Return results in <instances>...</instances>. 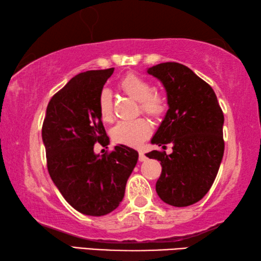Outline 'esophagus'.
<instances>
[{"instance_id":"1","label":"esophagus","mask_w":261,"mask_h":261,"mask_svg":"<svg viewBox=\"0 0 261 261\" xmlns=\"http://www.w3.org/2000/svg\"><path fill=\"white\" fill-rule=\"evenodd\" d=\"M146 160V156H145V154L143 152H139V161L143 162Z\"/></svg>"}]
</instances>
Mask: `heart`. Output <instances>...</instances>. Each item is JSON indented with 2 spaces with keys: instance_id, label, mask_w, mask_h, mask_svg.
<instances>
[{
  "instance_id": "1",
  "label": "heart",
  "mask_w": 261,
  "mask_h": 261,
  "mask_svg": "<svg viewBox=\"0 0 261 261\" xmlns=\"http://www.w3.org/2000/svg\"><path fill=\"white\" fill-rule=\"evenodd\" d=\"M118 87L122 92L136 101H139L141 113L153 118H160L167 110V102L163 95L154 93L152 84L146 79L130 73L121 79ZM98 109L101 120L106 123L113 121V98L110 91H101L98 100ZM152 125L146 118L139 117L131 121H121L113 127L112 138L117 144L126 146H138L141 141L151 135Z\"/></svg>"
}]
</instances>
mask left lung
<instances>
[{"label": "left lung", "mask_w": 261, "mask_h": 261, "mask_svg": "<svg viewBox=\"0 0 261 261\" xmlns=\"http://www.w3.org/2000/svg\"><path fill=\"white\" fill-rule=\"evenodd\" d=\"M147 73L162 83L169 107L151 143L173 144L171 154H146L162 166L156 193L168 205H193L210 191L222 161V109L213 88L183 64L166 62Z\"/></svg>", "instance_id": "8db88e82"}]
</instances>
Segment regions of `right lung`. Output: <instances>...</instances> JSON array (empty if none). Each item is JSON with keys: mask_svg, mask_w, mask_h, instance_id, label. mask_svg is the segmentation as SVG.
<instances>
[{"mask_svg": "<svg viewBox=\"0 0 261 261\" xmlns=\"http://www.w3.org/2000/svg\"><path fill=\"white\" fill-rule=\"evenodd\" d=\"M114 68L74 76L50 99L42 124V141L53 182L74 210L102 216L116 210L138 152L125 145L103 155L94 153L109 138L101 121L98 100Z\"/></svg>", "mask_w": 261, "mask_h": 261, "instance_id": "obj_1", "label": "right lung"}]
</instances>
